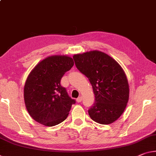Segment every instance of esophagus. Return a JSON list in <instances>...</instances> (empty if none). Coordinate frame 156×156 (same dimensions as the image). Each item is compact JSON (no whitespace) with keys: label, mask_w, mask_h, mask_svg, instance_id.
<instances>
[{"label":"esophagus","mask_w":156,"mask_h":156,"mask_svg":"<svg viewBox=\"0 0 156 156\" xmlns=\"http://www.w3.org/2000/svg\"><path fill=\"white\" fill-rule=\"evenodd\" d=\"M76 101H77L78 103H80L82 101V96H80V97H78L77 99H76Z\"/></svg>","instance_id":"34e87169"}]
</instances>
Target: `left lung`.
<instances>
[{"mask_svg":"<svg viewBox=\"0 0 156 156\" xmlns=\"http://www.w3.org/2000/svg\"><path fill=\"white\" fill-rule=\"evenodd\" d=\"M76 67L88 78L95 102L88 110L100 124L115 122L124 112L129 99V85L124 71L115 59L100 51L75 54Z\"/></svg>","mask_w":156,"mask_h":156,"instance_id":"obj_1","label":"left lung"}]
</instances>
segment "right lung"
Masks as SVG:
<instances>
[{"mask_svg":"<svg viewBox=\"0 0 156 156\" xmlns=\"http://www.w3.org/2000/svg\"><path fill=\"white\" fill-rule=\"evenodd\" d=\"M74 65L68 55L48 56L30 71L25 83L24 102L34 121L46 126H54L65 121L75 100L60 85L61 78Z\"/></svg>","mask_w":156,"mask_h":156,"instance_id":"1","label":"right lung"}]
</instances>
